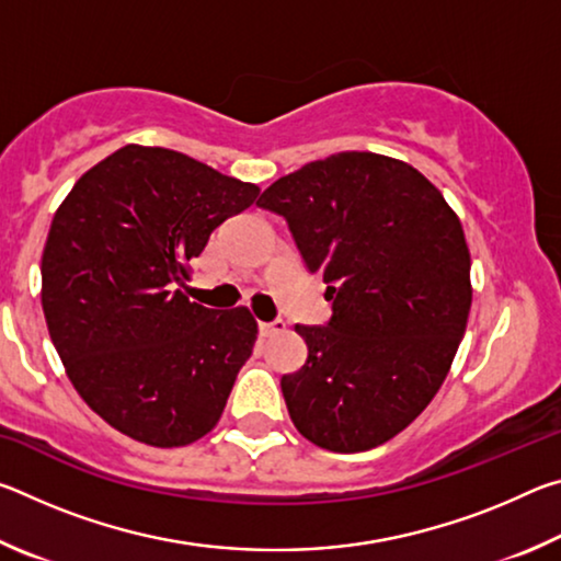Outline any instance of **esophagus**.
<instances>
[{
	"instance_id": "34e87169",
	"label": "esophagus",
	"mask_w": 561,
	"mask_h": 561,
	"mask_svg": "<svg viewBox=\"0 0 561 561\" xmlns=\"http://www.w3.org/2000/svg\"><path fill=\"white\" fill-rule=\"evenodd\" d=\"M279 331H284V321L282 319H277V321H260V334L262 336L279 334Z\"/></svg>"
}]
</instances>
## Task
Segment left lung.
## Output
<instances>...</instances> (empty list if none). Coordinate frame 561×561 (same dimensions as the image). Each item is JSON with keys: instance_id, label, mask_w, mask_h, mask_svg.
Returning <instances> with one entry per match:
<instances>
[{"instance_id": "1", "label": "left lung", "mask_w": 561, "mask_h": 561, "mask_svg": "<svg viewBox=\"0 0 561 561\" xmlns=\"http://www.w3.org/2000/svg\"><path fill=\"white\" fill-rule=\"evenodd\" d=\"M309 272L327 282V327H294L309 356L282 376L291 423L331 453L408 428L438 393L468 327L470 250L460 217L403 160L346 150L264 190Z\"/></svg>"}]
</instances>
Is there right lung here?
<instances>
[{"mask_svg": "<svg viewBox=\"0 0 561 561\" xmlns=\"http://www.w3.org/2000/svg\"><path fill=\"white\" fill-rule=\"evenodd\" d=\"M257 195L178 150L130 144L64 197L42 254V307L66 376L111 428L180 448L220 421L257 321L183 287L215 227Z\"/></svg>", "mask_w": 561, "mask_h": 561, "instance_id": "1", "label": "right lung"}]
</instances>
